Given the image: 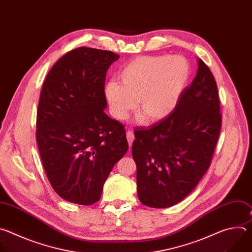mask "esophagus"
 Masks as SVG:
<instances>
[{
  "label": "esophagus",
  "instance_id": "esophagus-1",
  "mask_svg": "<svg viewBox=\"0 0 252 252\" xmlns=\"http://www.w3.org/2000/svg\"><path fill=\"white\" fill-rule=\"evenodd\" d=\"M126 138H127V141H128V145H129V147H131V145H132V141H133V138H134L133 132H132V131H127V132H126Z\"/></svg>",
  "mask_w": 252,
  "mask_h": 252
}]
</instances>
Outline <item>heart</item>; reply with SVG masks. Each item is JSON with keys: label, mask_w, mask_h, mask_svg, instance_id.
Masks as SVG:
<instances>
[{"label": "heart", "mask_w": 252, "mask_h": 252, "mask_svg": "<svg viewBox=\"0 0 252 252\" xmlns=\"http://www.w3.org/2000/svg\"><path fill=\"white\" fill-rule=\"evenodd\" d=\"M190 78V66L183 57L145 56L130 61L119 74L121 85L110 82L104 96L111 115L127 119L136 107L149 122L168 118L176 109Z\"/></svg>", "instance_id": "heart-1"}]
</instances>
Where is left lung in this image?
<instances>
[{"label": "left lung", "mask_w": 252, "mask_h": 252, "mask_svg": "<svg viewBox=\"0 0 252 252\" xmlns=\"http://www.w3.org/2000/svg\"><path fill=\"white\" fill-rule=\"evenodd\" d=\"M197 73L165 120L134 131L137 196L155 208L185 199L208 169L221 129L218 85L197 59Z\"/></svg>", "instance_id": "8db88e82"}]
</instances>
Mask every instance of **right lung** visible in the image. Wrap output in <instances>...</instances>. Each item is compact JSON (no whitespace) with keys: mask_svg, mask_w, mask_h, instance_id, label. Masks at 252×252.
I'll use <instances>...</instances> for the list:
<instances>
[{"mask_svg":"<svg viewBox=\"0 0 252 252\" xmlns=\"http://www.w3.org/2000/svg\"><path fill=\"white\" fill-rule=\"evenodd\" d=\"M119 58L77 48L57 61L44 82L35 138L49 182L66 201H98L107 176L128 150L124 125L103 113L106 70Z\"/></svg>","mask_w":252,"mask_h":252,"instance_id":"add662e5","label":"right lung"}]
</instances>
